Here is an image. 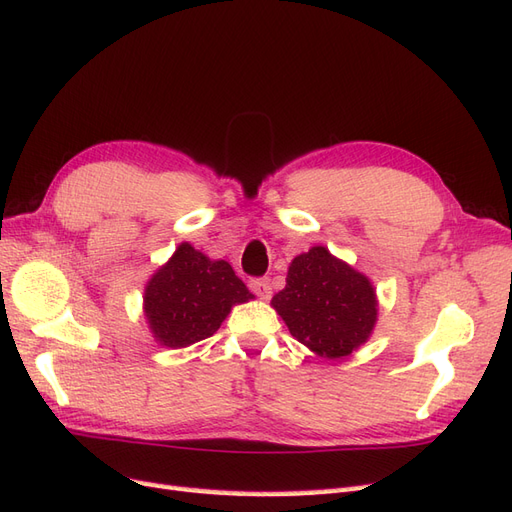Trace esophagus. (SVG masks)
Segmentation results:
<instances>
[{
    "mask_svg": "<svg viewBox=\"0 0 512 512\" xmlns=\"http://www.w3.org/2000/svg\"><path fill=\"white\" fill-rule=\"evenodd\" d=\"M248 285H251V292L261 300H268L272 294V285L268 279H253Z\"/></svg>",
    "mask_w": 512,
    "mask_h": 512,
    "instance_id": "34e87169",
    "label": "esophagus"
}]
</instances>
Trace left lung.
Wrapping results in <instances>:
<instances>
[{
  "instance_id": "left-lung-1",
  "label": "left lung",
  "mask_w": 512,
  "mask_h": 512,
  "mask_svg": "<svg viewBox=\"0 0 512 512\" xmlns=\"http://www.w3.org/2000/svg\"><path fill=\"white\" fill-rule=\"evenodd\" d=\"M270 305L292 337L324 359H342L359 350L372 337L378 320L376 287L370 277L326 246H311L292 259L285 287Z\"/></svg>"
}]
</instances>
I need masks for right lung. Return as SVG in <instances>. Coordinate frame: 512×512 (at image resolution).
<instances>
[{
    "instance_id": "1",
    "label": "right lung",
    "mask_w": 512,
    "mask_h": 512,
    "mask_svg": "<svg viewBox=\"0 0 512 512\" xmlns=\"http://www.w3.org/2000/svg\"><path fill=\"white\" fill-rule=\"evenodd\" d=\"M253 298L229 261L181 242L144 285L142 313L155 342L177 350L212 337L235 305Z\"/></svg>"
}]
</instances>
